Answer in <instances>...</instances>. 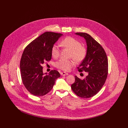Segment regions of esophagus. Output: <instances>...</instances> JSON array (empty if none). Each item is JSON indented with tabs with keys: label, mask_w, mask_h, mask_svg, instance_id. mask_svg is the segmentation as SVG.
I'll list each match as a JSON object with an SVG mask.
<instances>
[{
	"label": "esophagus",
	"mask_w": 128,
	"mask_h": 128,
	"mask_svg": "<svg viewBox=\"0 0 128 128\" xmlns=\"http://www.w3.org/2000/svg\"><path fill=\"white\" fill-rule=\"evenodd\" d=\"M61 75H62V76H65V75H68V73L65 72H61Z\"/></svg>",
	"instance_id": "1"
}]
</instances>
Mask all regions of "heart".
<instances>
[{
    "label": "heart",
    "instance_id": "1",
    "mask_svg": "<svg viewBox=\"0 0 128 128\" xmlns=\"http://www.w3.org/2000/svg\"><path fill=\"white\" fill-rule=\"evenodd\" d=\"M62 44L71 51L70 57L76 62L83 60L86 55V49L78 40L72 37H67L62 41ZM51 55L56 58L60 54V46L57 44H54L51 48ZM74 65L72 60L61 58L56 63V66L62 70L68 72Z\"/></svg>",
    "mask_w": 128,
    "mask_h": 128
}]
</instances>
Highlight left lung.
<instances>
[{
  "instance_id": "obj_1",
  "label": "left lung",
  "mask_w": 128,
  "mask_h": 128,
  "mask_svg": "<svg viewBox=\"0 0 128 128\" xmlns=\"http://www.w3.org/2000/svg\"><path fill=\"white\" fill-rule=\"evenodd\" d=\"M75 34L85 39L87 52L85 58L78 67V71H85L88 75L84 79L75 76L71 85L73 92L83 98H90L98 94L103 87L108 74V60L102 46L89 34L76 32Z\"/></svg>"
}]
</instances>
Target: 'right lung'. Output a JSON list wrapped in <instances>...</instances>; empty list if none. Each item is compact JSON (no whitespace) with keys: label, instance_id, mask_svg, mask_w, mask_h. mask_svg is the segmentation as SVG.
Listing matches in <instances>:
<instances>
[{"label":"right lung","instance_id":"right-lung-1","mask_svg":"<svg viewBox=\"0 0 128 128\" xmlns=\"http://www.w3.org/2000/svg\"><path fill=\"white\" fill-rule=\"evenodd\" d=\"M63 36L46 32L31 42L24 49L20 62L22 80L26 89L36 96H44L51 90L60 73L52 70L44 73L42 65L51 59L52 46Z\"/></svg>","mask_w":128,"mask_h":128}]
</instances>
